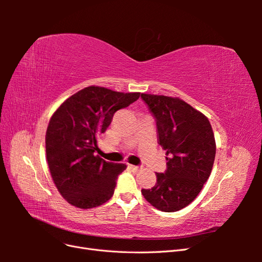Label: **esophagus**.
<instances>
[{"mask_svg": "<svg viewBox=\"0 0 262 262\" xmlns=\"http://www.w3.org/2000/svg\"><path fill=\"white\" fill-rule=\"evenodd\" d=\"M129 168L132 169V171H136V172L140 171L141 169V167H139V166H134V165H129Z\"/></svg>", "mask_w": 262, "mask_h": 262, "instance_id": "1", "label": "esophagus"}]
</instances>
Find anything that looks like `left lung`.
<instances>
[{"label": "left lung", "instance_id": "1", "mask_svg": "<svg viewBox=\"0 0 262 262\" xmlns=\"http://www.w3.org/2000/svg\"><path fill=\"white\" fill-rule=\"evenodd\" d=\"M156 119L158 144L166 150L167 169L156 184L142 189L157 210L176 212L191 203L210 177L216 144L209 119L179 97L142 94Z\"/></svg>", "mask_w": 262, "mask_h": 262}]
</instances>
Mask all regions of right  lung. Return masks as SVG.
<instances>
[{
  "label": "right lung",
  "instance_id": "add662e5",
  "mask_svg": "<svg viewBox=\"0 0 262 262\" xmlns=\"http://www.w3.org/2000/svg\"><path fill=\"white\" fill-rule=\"evenodd\" d=\"M141 93H120L89 86L70 96L53 113L46 132V154L60 194L80 209L99 207L113 196L125 164L106 162L98 152V137L115 113L139 99Z\"/></svg>",
  "mask_w": 262,
  "mask_h": 262
}]
</instances>
